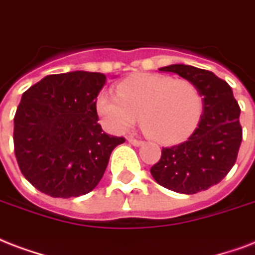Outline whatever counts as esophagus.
Returning <instances> with one entry per match:
<instances>
[{
	"mask_svg": "<svg viewBox=\"0 0 255 255\" xmlns=\"http://www.w3.org/2000/svg\"><path fill=\"white\" fill-rule=\"evenodd\" d=\"M128 141H129L130 143H131V145H134V146L143 145V141H142V139H137V138H134V137H129V138H128Z\"/></svg>",
	"mask_w": 255,
	"mask_h": 255,
	"instance_id": "34e87169",
	"label": "esophagus"
}]
</instances>
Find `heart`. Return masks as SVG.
Masks as SVG:
<instances>
[{
  "label": "heart",
  "instance_id": "1",
  "mask_svg": "<svg viewBox=\"0 0 255 255\" xmlns=\"http://www.w3.org/2000/svg\"><path fill=\"white\" fill-rule=\"evenodd\" d=\"M118 93L101 92L96 110L113 133H124L141 118L143 129L161 143L186 139L198 126L203 98L186 80L163 74H137L122 81Z\"/></svg>",
  "mask_w": 255,
  "mask_h": 255
}]
</instances>
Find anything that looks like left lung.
Returning <instances> with one entry per match:
<instances>
[{
	"instance_id": "8db88e82",
	"label": "left lung",
	"mask_w": 255,
	"mask_h": 255,
	"mask_svg": "<svg viewBox=\"0 0 255 255\" xmlns=\"http://www.w3.org/2000/svg\"><path fill=\"white\" fill-rule=\"evenodd\" d=\"M159 70L193 82L203 98V113L187 141L162 147L161 159L150 173L161 186L177 193L208 190L228 175L237 161L242 142L240 105L228 82L209 70L182 64Z\"/></svg>"
}]
</instances>
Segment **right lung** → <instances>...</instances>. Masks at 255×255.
<instances>
[{
    "mask_svg": "<svg viewBox=\"0 0 255 255\" xmlns=\"http://www.w3.org/2000/svg\"><path fill=\"white\" fill-rule=\"evenodd\" d=\"M102 73L52 74L22 94L14 116V153L23 177L54 198L88 194L102 178L124 137L98 124L96 98Z\"/></svg>",
    "mask_w": 255,
    "mask_h": 255,
    "instance_id": "obj_1",
    "label": "right lung"
}]
</instances>
